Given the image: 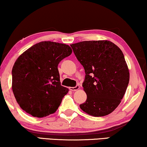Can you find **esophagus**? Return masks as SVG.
<instances>
[{
    "instance_id": "1",
    "label": "esophagus",
    "mask_w": 147,
    "mask_h": 147,
    "mask_svg": "<svg viewBox=\"0 0 147 147\" xmlns=\"http://www.w3.org/2000/svg\"><path fill=\"white\" fill-rule=\"evenodd\" d=\"M80 88V86L78 85H76L75 87H70L69 89L71 91H76V90H78Z\"/></svg>"
}]
</instances>
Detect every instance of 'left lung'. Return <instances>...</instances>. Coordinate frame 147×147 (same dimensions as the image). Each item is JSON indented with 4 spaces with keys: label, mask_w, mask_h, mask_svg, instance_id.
I'll return each mask as SVG.
<instances>
[{
    "label": "left lung",
    "mask_w": 147,
    "mask_h": 147,
    "mask_svg": "<svg viewBox=\"0 0 147 147\" xmlns=\"http://www.w3.org/2000/svg\"><path fill=\"white\" fill-rule=\"evenodd\" d=\"M70 46L86 73L82 86L87 100L80 108L94 116L110 114L120 104L129 82L123 53L108 41H86Z\"/></svg>",
    "instance_id": "left-lung-1"
}]
</instances>
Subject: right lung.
Instances as JSON below:
<instances>
[{
  "mask_svg": "<svg viewBox=\"0 0 147 147\" xmlns=\"http://www.w3.org/2000/svg\"><path fill=\"white\" fill-rule=\"evenodd\" d=\"M71 52L65 44L42 41L19 56L12 70V88L24 111L41 118L57 110L68 92L61 85L57 66Z\"/></svg>",
  "mask_w": 147,
  "mask_h": 147,
  "instance_id": "1",
  "label": "right lung"
}]
</instances>
